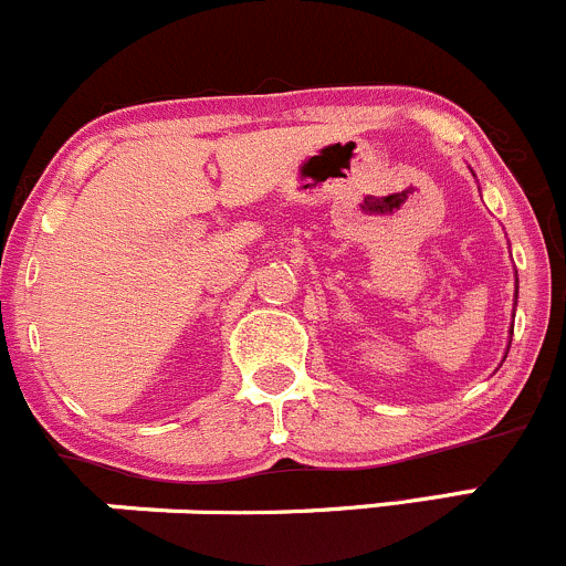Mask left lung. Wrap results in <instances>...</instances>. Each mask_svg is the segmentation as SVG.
Masks as SVG:
<instances>
[{
    "mask_svg": "<svg viewBox=\"0 0 566 566\" xmlns=\"http://www.w3.org/2000/svg\"><path fill=\"white\" fill-rule=\"evenodd\" d=\"M514 305H517V289H514ZM512 316H514V313H512ZM512 329H514V324L509 327V335H512ZM509 344H512V340H509ZM506 352H509V346H506Z\"/></svg>",
    "mask_w": 566,
    "mask_h": 566,
    "instance_id": "obj_1",
    "label": "left lung"
}]
</instances>
